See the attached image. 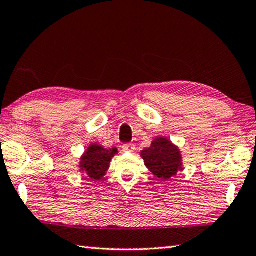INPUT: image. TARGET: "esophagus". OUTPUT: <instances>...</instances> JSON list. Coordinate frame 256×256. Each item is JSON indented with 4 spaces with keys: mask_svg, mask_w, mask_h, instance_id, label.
<instances>
[{
    "mask_svg": "<svg viewBox=\"0 0 256 256\" xmlns=\"http://www.w3.org/2000/svg\"><path fill=\"white\" fill-rule=\"evenodd\" d=\"M122 148L125 152H133L135 150V145L132 143H125V144H123Z\"/></svg>",
    "mask_w": 256,
    "mask_h": 256,
    "instance_id": "34e87169",
    "label": "esophagus"
}]
</instances>
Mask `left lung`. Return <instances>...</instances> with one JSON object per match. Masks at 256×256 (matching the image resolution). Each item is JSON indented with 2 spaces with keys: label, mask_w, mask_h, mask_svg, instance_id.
<instances>
[{
  "label": "left lung",
  "mask_w": 256,
  "mask_h": 256,
  "mask_svg": "<svg viewBox=\"0 0 256 256\" xmlns=\"http://www.w3.org/2000/svg\"><path fill=\"white\" fill-rule=\"evenodd\" d=\"M141 156L155 176L162 180L171 178L181 168V154L178 148L165 138H156L151 146L143 150Z\"/></svg>",
  "instance_id": "obj_1"
}]
</instances>
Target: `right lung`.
Returning <instances> with one entry per match:
<instances>
[{
  "instance_id": "add662e5",
  "label": "right lung",
  "mask_w": 256,
  "mask_h": 256,
  "mask_svg": "<svg viewBox=\"0 0 256 256\" xmlns=\"http://www.w3.org/2000/svg\"><path fill=\"white\" fill-rule=\"evenodd\" d=\"M118 150L104 148L98 144H92L81 158V170L92 180H100L108 171L112 158Z\"/></svg>"
}]
</instances>
